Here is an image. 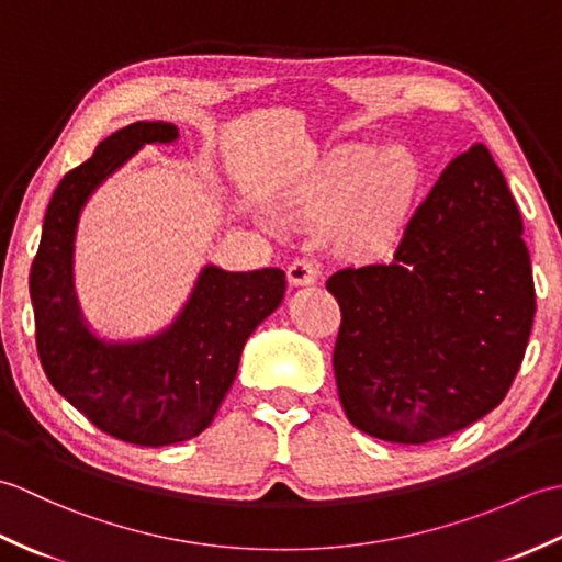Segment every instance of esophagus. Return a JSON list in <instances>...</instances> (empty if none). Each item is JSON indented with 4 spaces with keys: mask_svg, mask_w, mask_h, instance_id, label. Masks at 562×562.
I'll list each match as a JSON object with an SVG mask.
<instances>
[{
    "mask_svg": "<svg viewBox=\"0 0 562 562\" xmlns=\"http://www.w3.org/2000/svg\"><path fill=\"white\" fill-rule=\"evenodd\" d=\"M318 274H321V270L314 260L300 258L288 268V282L292 284V288H306V284H314L318 280Z\"/></svg>",
    "mask_w": 562,
    "mask_h": 562,
    "instance_id": "obj_1",
    "label": "esophagus"
}]
</instances>
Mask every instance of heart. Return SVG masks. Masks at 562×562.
<instances>
[{"label": "heart", "mask_w": 562, "mask_h": 562, "mask_svg": "<svg viewBox=\"0 0 562 562\" xmlns=\"http://www.w3.org/2000/svg\"><path fill=\"white\" fill-rule=\"evenodd\" d=\"M427 181L420 154L405 145H357L328 157L296 186L288 207L296 220L330 226L355 260L384 258L396 246Z\"/></svg>", "instance_id": "b5f03b06"}]
</instances>
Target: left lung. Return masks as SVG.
Here are the masks:
<instances>
[{
  "label": "left lung",
  "instance_id": "obj_1",
  "mask_svg": "<svg viewBox=\"0 0 562 562\" xmlns=\"http://www.w3.org/2000/svg\"><path fill=\"white\" fill-rule=\"evenodd\" d=\"M521 214L485 145L459 154L417 207L391 262L328 280L348 420L425 445L497 408L531 336L536 294Z\"/></svg>",
  "mask_w": 562,
  "mask_h": 562
}]
</instances>
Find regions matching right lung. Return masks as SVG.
I'll return each instance as SVG.
<instances>
[{
	"mask_svg": "<svg viewBox=\"0 0 562 562\" xmlns=\"http://www.w3.org/2000/svg\"><path fill=\"white\" fill-rule=\"evenodd\" d=\"M176 139L173 123L139 121L105 137L89 161L69 171L47 205L29 278L45 376L101 432L142 447L176 445L212 425L246 340L288 290L280 268L232 272L207 262L159 333L113 340L91 328L75 290L81 210L142 147Z\"/></svg>",
	"mask_w": 562,
	"mask_h": 562,
	"instance_id": "right-lung-1",
	"label": "right lung"
}]
</instances>
